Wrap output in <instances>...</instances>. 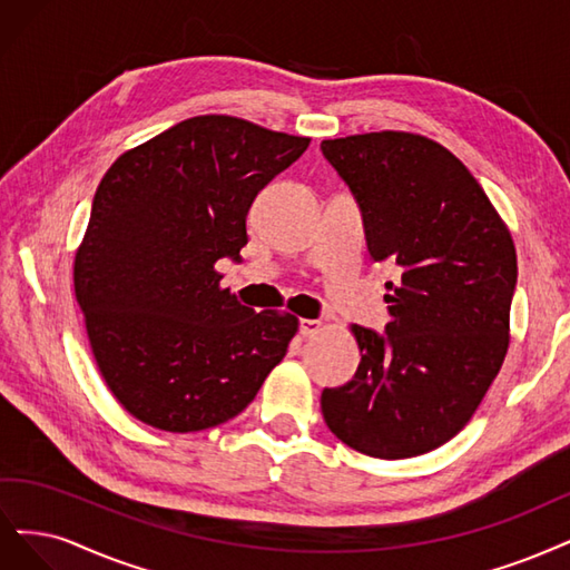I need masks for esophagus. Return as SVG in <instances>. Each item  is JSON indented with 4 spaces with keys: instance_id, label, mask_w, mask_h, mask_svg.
I'll list each match as a JSON object with an SVG mask.
<instances>
[{
    "instance_id": "esophagus-1",
    "label": "esophagus",
    "mask_w": 570,
    "mask_h": 570,
    "mask_svg": "<svg viewBox=\"0 0 570 570\" xmlns=\"http://www.w3.org/2000/svg\"><path fill=\"white\" fill-rule=\"evenodd\" d=\"M298 332H301V336H303V338L315 336L317 332H322V322H320V320H301V324H298Z\"/></svg>"
}]
</instances>
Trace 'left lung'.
Listing matches in <instances>:
<instances>
[{
  "instance_id": "8db88e82",
  "label": "left lung",
  "mask_w": 570,
  "mask_h": 570,
  "mask_svg": "<svg viewBox=\"0 0 570 570\" xmlns=\"http://www.w3.org/2000/svg\"><path fill=\"white\" fill-rule=\"evenodd\" d=\"M351 187L366 248L391 263L385 334L353 324L360 366L322 391V414L347 448L379 459L431 452L462 431L509 347L517 248L466 165L412 132L322 141Z\"/></svg>"
}]
</instances>
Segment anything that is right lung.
Listing matches in <instances>:
<instances>
[{
  "mask_svg": "<svg viewBox=\"0 0 570 570\" xmlns=\"http://www.w3.org/2000/svg\"><path fill=\"white\" fill-rule=\"evenodd\" d=\"M307 137L196 116L125 151L91 200L72 265L91 355L135 419L170 433L225 424L258 395L298 320L219 286L246 215Z\"/></svg>",
  "mask_w": 570,
  "mask_h": 570,
  "instance_id": "obj_1",
  "label": "right lung"
}]
</instances>
